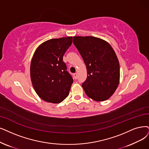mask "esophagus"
<instances>
[{"mask_svg":"<svg viewBox=\"0 0 149 149\" xmlns=\"http://www.w3.org/2000/svg\"><path fill=\"white\" fill-rule=\"evenodd\" d=\"M73 76H74V78L76 79H77V77H78V74H77V73L73 74Z\"/></svg>","mask_w":149,"mask_h":149,"instance_id":"esophagus-1","label":"esophagus"}]
</instances>
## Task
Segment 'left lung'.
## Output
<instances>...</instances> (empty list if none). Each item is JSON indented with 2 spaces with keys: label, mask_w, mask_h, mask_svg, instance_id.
Listing matches in <instances>:
<instances>
[{
  "label": "left lung",
  "mask_w": 149,
  "mask_h": 149,
  "mask_svg": "<svg viewBox=\"0 0 149 149\" xmlns=\"http://www.w3.org/2000/svg\"><path fill=\"white\" fill-rule=\"evenodd\" d=\"M73 43L86 66L87 77L82 87L87 96L103 102L114 94L120 82V65L106 41L95 37L75 36Z\"/></svg>",
  "instance_id": "left-lung-1"
}]
</instances>
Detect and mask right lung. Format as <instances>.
Returning <instances> with one entry per match:
<instances>
[{
	"label": "right lung",
	"mask_w": 149,
	"mask_h": 149,
	"mask_svg": "<svg viewBox=\"0 0 149 149\" xmlns=\"http://www.w3.org/2000/svg\"><path fill=\"white\" fill-rule=\"evenodd\" d=\"M73 37L47 40L40 45L32 57L30 72L33 87L46 102L59 103L67 97L73 82L63 61Z\"/></svg>",
	"instance_id": "1"
}]
</instances>
